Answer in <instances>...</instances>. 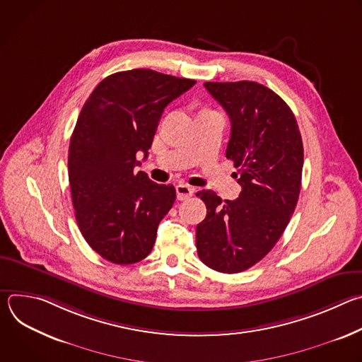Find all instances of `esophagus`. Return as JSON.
<instances>
[{
  "mask_svg": "<svg viewBox=\"0 0 362 362\" xmlns=\"http://www.w3.org/2000/svg\"><path fill=\"white\" fill-rule=\"evenodd\" d=\"M193 193H194V189L190 187L189 185L179 183V185L176 186V194H177V199H179V200H186V199H189Z\"/></svg>",
  "mask_w": 362,
  "mask_h": 362,
  "instance_id": "34e87169",
  "label": "esophagus"
}]
</instances>
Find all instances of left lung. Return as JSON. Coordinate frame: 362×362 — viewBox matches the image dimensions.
I'll use <instances>...</instances> for the list:
<instances>
[{
    "label": "left lung",
    "mask_w": 362,
    "mask_h": 362,
    "mask_svg": "<svg viewBox=\"0 0 362 362\" xmlns=\"http://www.w3.org/2000/svg\"><path fill=\"white\" fill-rule=\"evenodd\" d=\"M230 119L226 158L238 169L240 194L225 200L197 192L204 221L196 226L200 261L218 272L249 269L275 246L300 192L303 146L296 119L271 88L255 81L204 83Z\"/></svg>",
    "instance_id": "1"
}]
</instances>
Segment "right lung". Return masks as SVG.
<instances>
[{"mask_svg":"<svg viewBox=\"0 0 362 362\" xmlns=\"http://www.w3.org/2000/svg\"><path fill=\"white\" fill-rule=\"evenodd\" d=\"M194 83L148 69L115 73L80 112L69 147L76 221L91 249L113 264L144 259L172 209L176 189L136 173V156L147 158L165 107Z\"/></svg>","mask_w":362,"mask_h":362,"instance_id":"right-lung-1","label":"right lung"}]
</instances>
